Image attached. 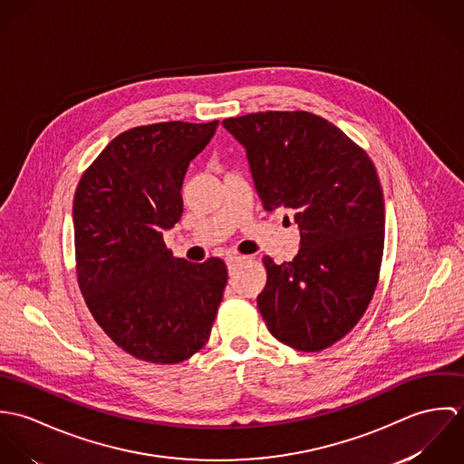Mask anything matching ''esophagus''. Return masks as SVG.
Returning <instances> with one entry per match:
<instances>
[{"label": "esophagus", "instance_id": "1", "mask_svg": "<svg viewBox=\"0 0 464 464\" xmlns=\"http://www.w3.org/2000/svg\"><path fill=\"white\" fill-rule=\"evenodd\" d=\"M245 259H246L245 256H228V257H227V267H228V271L232 273Z\"/></svg>", "mask_w": 464, "mask_h": 464}]
</instances>
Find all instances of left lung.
<instances>
[{
    "label": "left lung",
    "mask_w": 464,
    "mask_h": 464,
    "mask_svg": "<svg viewBox=\"0 0 464 464\" xmlns=\"http://www.w3.org/2000/svg\"><path fill=\"white\" fill-rule=\"evenodd\" d=\"M245 148L265 210L293 208L300 252L265 257L257 307L280 343L329 348L366 313L384 254V197L370 155L322 116L267 111L223 121Z\"/></svg>",
    "instance_id": "left-lung-1"
}]
</instances>
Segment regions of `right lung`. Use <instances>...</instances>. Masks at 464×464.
Listing matches in <instances>:
<instances>
[{
	"label": "right lung",
	"instance_id": "1",
	"mask_svg": "<svg viewBox=\"0 0 464 464\" xmlns=\"http://www.w3.org/2000/svg\"><path fill=\"white\" fill-rule=\"evenodd\" d=\"M219 121H168L114 137L83 171L72 199L74 267L83 300L123 352L177 364L205 346L228 271L210 257L175 259L162 230L182 216L189 162Z\"/></svg>",
	"mask_w": 464,
	"mask_h": 464
}]
</instances>
